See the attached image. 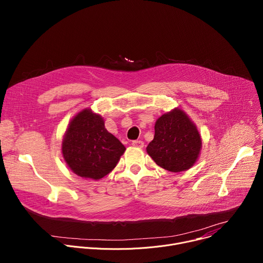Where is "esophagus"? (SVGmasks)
Here are the masks:
<instances>
[{
    "instance_id": "34e87169",
    "label": "esophagus",
    "mask_w": 263,
    "mask_h": 263,
    "mask_svg": "<svg viewBox=\"0 0 263 263\" xmlns=\"http://www.w3.org/2000/svg\"><path fill=\"white\" fill-rule=\"evenodd\" d=\"M132 144L134 146H137V147H142L144 145V142L142 140H133Z\"/></svg>"
}]
</instances>
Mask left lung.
Masks as SVG:
<instances>
[{"mask_svg":"<svg viewBox=\"0 0 263 263\" xmlns=\"http://www.w3.org/2000/svg\"><path fill=\"white\" fill-rule=\"evenodd\" d=\"M202 141L195 124L180 109L160 117L155 124L154 139L146 146L157 165L178 173L197 161Z\"/></svg>","mask_w":263,"mask_h":263,"instance_id":"1","label":"left lung"}]
</instances>
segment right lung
<instances>
[{"instance_id": "right-lung-1", "label": "right lung", "mask_w": 263, "mask_h": 263, "mask_svg": "<svg viewBox=\"0 0 263 263\" xmlns=\"http://www.w3.org/2000/svg\"><path fill=\"white\" fill-rule=\"evenodd\" d=\"M125 149L124 144L105 129L103 119L88 109L72 119L62 141V154L70 170L93 180L114 170Z\"/></svg>"}]
</instances>
